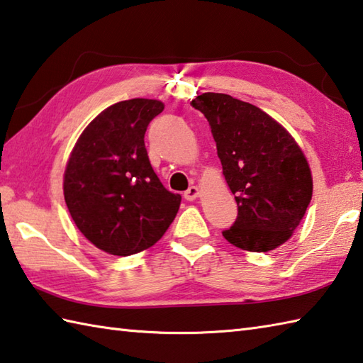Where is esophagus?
<instances>
[{"instance_id": "1", "label": "esophagus", "mask_w": 363, "mask_h": 363, "mask_svg": "<svg viewBox=\"0 0 363 363\" xmlns=\"http://www.w3.org/2000/svg\"><path fill=\"white\" fill-rule=\"evenodd\" d=\"M198 195H200V190H198V187L195 186H190L186 191H184V198H186L187 201H194Z\"/></svg>"}]
</instances>
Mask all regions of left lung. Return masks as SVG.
I'll use <instances>...</instances> for the list:
<instances>
[{"label":"left lung","instance_id":"obj_1","mask_svg":"<svg viewBox=\"0 0 363 363\" xmlns=\"http://www.w3.org/2000/svg\"><path fill=\"white\" fill-rule=\"evenodd\" d=\"M208 119L238 218L223 231L230 244L269 252L291 238L307 211L313 181L301 147L275 119L228 94L191 101Z\"/></svg>","mask_w":363,"mask_h":363}]
</instances>
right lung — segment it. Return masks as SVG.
Masks as SVG:
<instances>
[{
	"instance_id": "add662e5",
	"label": "right lung",
	"mask_w": 363,
	"mask_h": 363,
	"mask_svg": "<svg viewBox=\"0 0 363 363\" xmlns=\"http://www.w3.org/2000/svg\"><path fill=\"white\" fill-rule=\"evenodd\" d=\"M163 104L130 99L83 130L64 172V200L77 228L101 250L129 257L154 245L179 211L181 195L154 173L145 146Z\"/></svg>"
}]
</instances>
